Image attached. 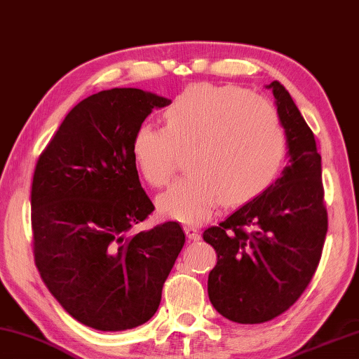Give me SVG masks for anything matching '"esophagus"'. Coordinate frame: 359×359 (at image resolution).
<instances>
[{"instance_id":"obj_1","label":"esophagus","mask_w":359,"mask_h":359,"mask_svg":"<svg viewBox=\"0 0 359 359\" xmlns=\"http://www.w3.org/2000/svg\"><path fill=\"white\" fill-rule=\"evenodd\" d=\"M184 230H185V233H187V236H188V240L198 241L199 238H201V233H199L198 227H194V226H185Z\"/></svg>"}]
</instances>
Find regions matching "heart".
<instances>
[{
    "label": "heart",
    "mask_w": 359,
    "mask_h": 359,
    "mask_svg": "<svg viewBox=\"0 0 359 359\" xmlns=\"http://www.w3.org/2000/svg\"><path fill=\"white\" fill-rule=\"evenodd\" d=\"M165 128L142 123L132 156L154 188L170 182L179 152L189 171L157 201L161 215L201 222L222 205H241L268 188L286 158V133L276 109L238 87L198 83L163 111Z\"/></svg>",
    "instance_id": "1"
}]
</instances>
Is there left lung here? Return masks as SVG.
Segmentation results:
<instances>
[{"label": "left lung", "mask_w": 359, "mask_h": 359, "mask_svg": "<svg viewBox=\"0 0 359 359\" xmlns=\"http://www.w3.org/2000/svg\"><path fill=\"white\" fill-rule=\"evenodd\" d=\"M286 133L290 163L264 191L203 231L217 262L208 273L216 311L263 324L296 304L318 269L328 229L320 154L291 95L269 83Z\"/></svg>", "instance_id": "left-lung-1"}]
</instances>
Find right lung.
<instances>
[{"mask_svg": "<svg viewBox=\"0 0 359 359\" xmlns=\"http://www.w3.org/2000/svg\"><path fill=\"white\" fill-rule=\"evenodd\" d=\"M171 101L111 88L69 110L37 160L31 189L35 266L69 316L101 332L143 325L185 244L180 224L133 229L154 212L132 138Z\"/></svg>", "mask_w": 359, "mask_h": 359, "instance_id": "obj_1", "label": "right lung"}]
</instances>
